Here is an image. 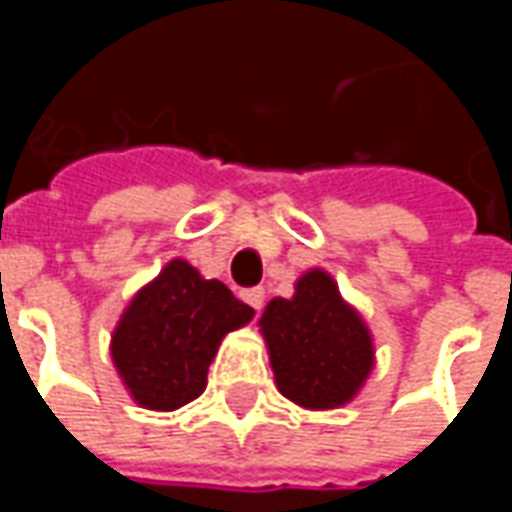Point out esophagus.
<instances>
[{"mask_svg": "<svg viewBox=\"0 0 512 512\" xmlns=\"http://www.w3.org/2000/svg\"><path fill=\"white\" fill-rule=\"evenodd\" d=\"M244 301L252 307L255 312L263 310V301H266V290L263 288H249L244 290Z\"/></svg>", "mask_w": 512, "mask_h": 512, "instance_id": "34e87169", "label": "esophagus"}]
</instances>
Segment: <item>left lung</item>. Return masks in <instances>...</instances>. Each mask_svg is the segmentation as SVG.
Returning <instances> with one entry per match:
<instances>
[{
  "label": "left lung",
  "mask_w": 512,
  "mask_h": 512,
  "mask_svg": "<svg viewBox=\"0 0 512 512\" xmlns=\"http://www.w3.org/2000/svg\"><path fill=\"white\" fill-rule=\"evenodd\" d=\"M257 326L277 389L301 408L326 411L351 403L376 367L365 318L323 268L304 271L290 299L268 301Z\"/></svg>",
  "instance_id": "left-lung-1"
}]
</instances>
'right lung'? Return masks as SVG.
Listing matches in <instances>:
<instances>
[{"mask_svg": "<svg viewBox=\"0 0 512 512\" xmlns=\"http://www.w3.org/2000/svg\"><path fill=\"white\" fill-rule=\"evenodd\" d=\"M252 318L224 282L175 257L128 301L109 343L112 365L136 406L175 411L205 392L222 340Z\"/></svg>", "mask_w": 512, "mask_h": 512, "instance_id": "add662e5", "label": "right lung"}]
</instances>
